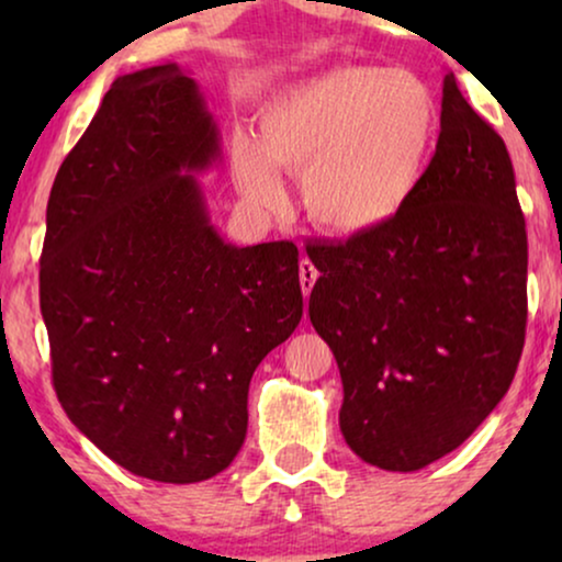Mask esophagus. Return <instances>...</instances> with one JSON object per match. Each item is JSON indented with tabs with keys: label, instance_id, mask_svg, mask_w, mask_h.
<instances>
[{
	"label": "esophagus",
	"instance_id": "34e87169",
	"mask_svg": "<svg viewBox=\"0 0 562 562\" xmlns=\"http://www.w3.org/2000/svg\"><path fill=\"white\" fill-rule=\"evenodd\" d=\"M299 281H302V291L304 296L312 294L314 283H317V268H314V263L310 258H304L302 263H299Z\"/></svg>",
	"mask_w": 562,
	"mask_h": 562
}]
</instances>
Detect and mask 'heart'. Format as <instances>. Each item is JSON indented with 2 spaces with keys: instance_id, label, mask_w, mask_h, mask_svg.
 <instances>
[{
  "instance_id": "b5f03b06",
  "label": "heart",
  "mask_w": 562,
  "mask_h": 562,
  "mask_svg": "<svg viewBox=\"0 0 562 562\" xmlns=\"http://www.w3.org/2000/svg\"><path fill=\"white\" fill-rule=\"evenodd\" d=\"M440 104L419 74L348 64L276 94L258 143L237 137L235 187L245 202L279 206V171L302 176V206L322 233L366 237L391 225L422 187Z\"/></svg>"
}]
</instances>
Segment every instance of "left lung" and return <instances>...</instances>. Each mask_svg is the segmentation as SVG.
Wrapping results in <instances>:
<instances>
[{
  "instance_id": "8db88e82",
  "label": "left lung",
  "mask_w": 562,
  "mask_h": 562,
  "mask_svg": "<svg viewBox=\"0 0 562 562\" xmlns=\"http://www.w3.org/2000/svg\"><path fill=\"white\" fill-rule=\"evenodd\" d=\"M310 319L340 368L345 442L412 473L460 448L517 373L527 233L509 150L442 81L440 137L409 206L379 233L306 245Z\"/></svg>"
}]
</instances>
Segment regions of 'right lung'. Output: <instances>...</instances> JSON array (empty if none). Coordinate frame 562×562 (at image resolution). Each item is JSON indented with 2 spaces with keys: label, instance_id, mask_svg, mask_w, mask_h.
<instances>
[{
  "label": "right lung",
  "instance_id": "right-lung-1",
  "mask_svg": "<svg viewBox=\"0 0 562 562\" xmlns=\"http://www.w3.org/2000/svg\"><path fill=\"white\" fill-rule=\"evenodd\" d=\"M222 164L199 83L176 64L112 83L53 181L41 312L53 386L106 458L160 483L225 471L260 360L302 319L294 243L237 248L196 173Z\"/></svg>",
  "mask_w": 562,
  "mask_h": 562
}]
</instances>
